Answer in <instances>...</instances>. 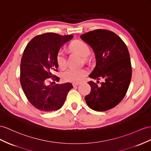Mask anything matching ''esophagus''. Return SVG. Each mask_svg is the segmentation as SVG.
I'll list each match as a JSON object with an SVG mask.
<instances>
[{"instance_id": "esophagus-1", "label": "esophagus", "mask_w": 151, "mask_h": 151, "mask_svg": "<svg viewBox=\"0 0 151 151\" xmlns=\"http://www.w3.org/2000/svg\"><path fill=\"white\" fill-rule=\"evenodd\" d=\"M72 84H73V87H76V86H78V85L80 84V83L79 82H74V83H73Z\"/></svg>"}]
</instances>
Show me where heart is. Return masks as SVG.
<instances>
[{
    "label": "heart",
    "instance_id": "1",
    "mask_svg": "<svg viewBox=\"0 0 151 151\" xmlns=\"http://www.w3.org/2000/svg\"><path fill=\"white\" fill-rule=\"evenodd\" d=\"M70 48L84 58L89 55L91 53L89 46L82 40L73 41L70 45ZM56 62L60 69H64L66 66V54L63 50H60L57 53ZM87 74V72L85 69H70L64 73V78L68 82H78L82 80Z\"/></svg>",
    "mask_w": 151,
    "mask_h": 151
}]
</instances>
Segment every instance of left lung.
Wrapping results in <instances>:
<instances>
[{
    "label": "left lung",
    "mask_w": 151,
    "mask_h": 151,
    "mask_svg": "<svg viewBox=\"0 0 151 151\" xmlns=\"http://www.w3.org/2000/svg\"><path fill=\"white\" fill-rule=\"evenodd\" d=\"M81 39L93 49L96 65L90 75L91 78L103 80L99 87L88 82L91 91L85 97L91 109L106 111L117 106L124 97L131 79V64L126 44L110 30L97 29L85 33Z\"/></svg>",
    "instance_id": "1"
}]
</instances>
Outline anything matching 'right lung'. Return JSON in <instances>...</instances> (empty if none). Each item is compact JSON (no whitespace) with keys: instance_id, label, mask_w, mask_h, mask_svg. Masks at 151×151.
<instances>
[{"instance_id":"right-lung-1","label":"right lung","mask_w":151,"mask_h":151,"mask_svg":"<svg viewBox=\"0 0 151 151\" xmlns=\"http://www.w3.org/2000/svg\"><path fill=\"white\" fill-rule=\"evenodd\" d=\"M72 35L45 33L32 39L26 46L20 64V83L29 101L36 109L52 111L63 106L71 83L47 85L48 78L59 81L53 73L58 71L56 55ZM55 83V82H52Z\"/></svg>"}]
</instances>
